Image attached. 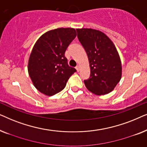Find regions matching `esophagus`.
Wrapping results in <instances>:
<instances>
[{
	"mask_svg": "<svg viewBox=\"0 0 147 147\" xmlns=\"http://www.w3.org/2000/svg\"><path fill=\"white\" fill-rule=\"evenodd\" d=\"M76 69H77L78 71H80V65H78L77 66H76Z\"/></svg>",
	"mask_w": 147,
	"mask_h": 147,
	"instance_id": "34e87169",
	"label": "esophagus"
}]
</instances>
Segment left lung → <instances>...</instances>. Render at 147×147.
<instances>
[{
    "mask_svg": "<svg viewBox=\"0 0 147 147\" xmlns=\"http://www.w3.org/2000/svg\"><path fill=\"white\" fill-rule=\"evenodd\" d=\"M76 31L89 60L90 76L84 80L86 87L98 96L110 93L122 76L121 61L115 45L98 30L82 28Z\"/></svg>",
    "mask_w": 147,
    "mask_h": 147,
    "instance_id": "8db88e82",
    "label": "left lung"
}]
</instances>
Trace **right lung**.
I'll list each match as a JSON object with an SVG mask.
<instances>
[{
	"label": "right lung",
	"mask_w": 147,
	"mask_h": 147,
	"mask_svg": "<svg viewBox=\"0 0 147 147\" xmlns=\"http://www.w3.org/2000/svg\"><path fill=\"white\" fill-rule=\"evenodd\" d=\"M76 37L73 28H58L46 32L35 45L28 62L33 85L42 94L53 96L61 92L75 68L67 64L65 52Z\"/></svg>",
	"instance_id": "obj_1"
}]
</instances>
